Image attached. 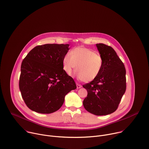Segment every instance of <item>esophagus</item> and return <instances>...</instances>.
<instances>
[{"mask_svg":"<svg viewBox=\"0 0 149 149\" xmlns=\"http://www.w3.org/2000/svg\"><path fill=\"white\" fill-rule=\"evenodd\" d=\"M81 84H77V88L78 89V88H81Z\"/></svg>","mask_w":149,"mask_h":149,"instance_id":"1","label":"esophagus"}]
</instances>
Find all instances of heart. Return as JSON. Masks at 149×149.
Returning <instances> with one entry per match:
<instances>
[{
    "label": "heart",
    "instance_id": "1",
    "mask_svg": "<svg viewBox=\"0 0 149 149\" xmlns=\"http://www.w3.org/2000/svg\"><path fill=\"white\" fill-rule=\"evenodd\" d=\"M62 64L63 70L68 75H71L77 68V78L85 82H90L101 71L104 59L100 54L91 49L77 47L65 55Z\"/></svg>",
    "mask_w": 149,
    "mask_h": 149
}]
</instances>
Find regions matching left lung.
I'll use <instances>...</instances> for the list:
<instances>
[{"label": "left lung", "instance_id": "left-lung-1", "mask_svg": "<svg viewBox=\"0 0 149 149\" xmlns=\"http://www.w3.org/2000/svg\"><path fill=\"white\" fill-rule=\"evenodd\" d=\"M96 46L103 58L104 65L95 79L82 86L88 92L83 105L87 111L93 114L105 116L118 109L126 90V71L112 47L104 44H97Z\"/></svg>", "mask_w": 149, "mask_h": 149}]
</instances>
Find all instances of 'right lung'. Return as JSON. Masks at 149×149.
Wrapping results in <instances>:
<instances>
[{"instance_id": "obj_1", "label": "right lung", "mask_w": 149, "mask_h": 149, "mask_svg": "<svg viewBox=\"0 0 149 149\" xmlns=\"http://www.w3.org/2000/svg\"><path fill=\"white\" fill-rule=\"evenodd\" d=\"M68 44H44L33 48L22 61L19 86L27 107L42 114L58 110L65 96L77 88L63 68Z\"/></svg>"}]
</instances>
